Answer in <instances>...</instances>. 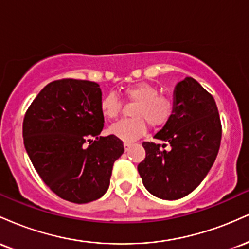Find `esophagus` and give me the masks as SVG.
Segmentation results:
<instances>
[{"mask_svg": "<svg viewBox=\"0 0 249 249\" xmlns=\"http://www.w3.org/2000/svg\"><path fill=\"white\" fill-rule=\"evenodd\" d=\"M131 147V142H124V148L125 151H128V148Z\"/></svg>", "mask_w": 249, "mask_h": 249, "instance_id": "esophagus-1", "label": "esophagus"}]
</instances>
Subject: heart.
Listing matches in <instances>:
<instances>
[{
	"instance_id": "obj_1",
	"label": "heart",
	"mask_w": 249,
	"mask_h": 249,
	"mask_svg": "<svg viewBox=\"0 0 249 249\" xmlns=\"http://www.w3.org/2000/svg\"><path fill=\"white\" fill-rule=\"evenodd\" d=\"M124 96L130 103H137L132 110L133 119L122 121L112 125L110 132L121 141L131 142L144 136L147 124L153 130L164 127L173 115V102L159 95V89L148 83H138L124 89ZM102 115L116 119L122 112V101L115 93H107L101 99Z\"/></svg>"
}]
</instances>
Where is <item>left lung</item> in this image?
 I'll list each match as a JSON object with an SVG mask.
<instances>
[{
	"mask_svg": "<svg viewBox=\"0 0 249 249\" xmlns=\"http://www.w3.org/2000/svg\"><path fill=\"white\" fill-rule=\"evenodd\" d=\"M221 133L213 96L192 77L179 82L173 115L154 134L165 144L142 142L146 157L138 165V172L146 190L165 200L180 199L196 190L215 160ZM167 144L170 150H164Z\"/></svg>",
	"mask_w": 249,
	"mask_h": 249,
	"instance_id": "1",
	"label": "left lung"
}]
</instances>
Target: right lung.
<instances>
[{
	"label": "right lung",
	"mask_w": 249,
	"mask_h": 249,
	"mask_svg": "<svg viewBox=\"0 0 249 249\" xmlns=\"http://www.w3.org/2000/svg\"><path fill=\"white\" fill-rule=\"evenodd\" d=\"M102 91L95 82L63 78L49 83L28 107L23 141L34 167L59 198L87 204L110 185L113 164L124 152L104 128Z\"/></svg>",
	"instance_id": "add662e5"
}]
</instances>
